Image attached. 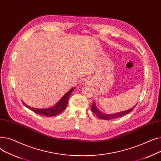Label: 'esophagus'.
Returning a JSON list of instances; mask_svg holds the SVG:
<instances>
[{
	"label": "esophagus",
	"instance_id": "obj_1",
	"mask_svg": "<svg viewBox=\"0 0 161 161\" xmlns=\"http://www.w3.org/2000/svg\"><path fill=\"white\" fill-rule=\"evenodd\" d=\"M87 83H88V81H87V80H86V81H84V83H83V84H87Z\"/></svg>",
	"mask_w": 161,
	"mask_h": 161
}]
</instances>
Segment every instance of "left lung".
I'll return each mask as SVG.
<instances>
[{"label":"left lung","instance_id":"1","mask_svg":"<svg viewBox=\"0 0 161 161\" xmlns=\"http://www.w3.org/2000/svg\"><path fill=\"white\" fill-rule=\"evenodd\" d=\"M136 105H135L132 108L128 109V110L126 111H124V112H119V113H117V114H103L101 112H100L98 109L97 108L95 102L93 103V104H92L91 106V110L92 112L94 113V114L98 117L99 119H105V120H109V119H115V118H119L121 116H123L126 114H129V112H130L131 111L133 110V109L136 107Z\"/></svg>","mask_w":161,"mask_h":161}]
</instances>
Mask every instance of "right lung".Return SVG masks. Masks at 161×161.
<instances>
[{
	"instance_id": "obj_1",
	"label": "right lung",
	"mask_w": 161,
	"mask_h": 161,
	"mask_svg": "<svg viewBox=\"0 0 161 161\" xmlns=\"http://www.w3.org/2000/svg\"><path fill=\"white\" fill-rule=\"evenodd\" d=\"M74 89L75 88H72L69 92H67L62 97V98L59 100L58 102L52 108H47V109H37V108H31V107L27 106V104H25L24 103H23V104L27 108L31 109L32 112H34L36 114H38L39 115L47 116V117L55 116V115H58L59 114H61L63 110H64V109H66L69 96Z\"/></svg>"
}]
</instances>
